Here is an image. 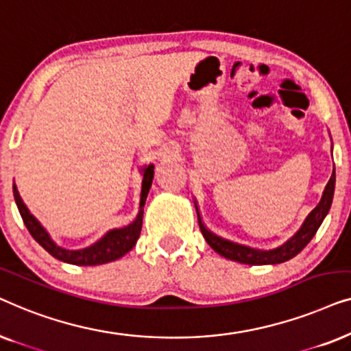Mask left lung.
<instances>
[{"label":"left lung","mask_w":351,"mask_h":351,"mask_svg":"<svg viewBox=\"0 0 351 351\" xmlns=\"http://www.w3.org/2000/svg\"><path fill=\"white\" fill-rule=\"evenodd\" d=\"M334 189H335V167L332 169V176L328 182V185L324 186L323 195H321L319 203L316 204V208L306 215L304 222L299 227V230L292 234L291 238H287L285 243L273 249H257L246 246V244H239L230 239H225L219 234L206 227L201 217L198 203L195 199V208L196 214H198V223L201 228V233L210 247L214 249L219 256H222L228 261H234L239 263H246V265H276V263L287 262L289 258L295 257L306 244L311 241V238L315 237V233L318 232L319 225L323 223L326 215H328L330 204H332L334 198Z\"/></svg>","instance_id":"1"}]
</instances>
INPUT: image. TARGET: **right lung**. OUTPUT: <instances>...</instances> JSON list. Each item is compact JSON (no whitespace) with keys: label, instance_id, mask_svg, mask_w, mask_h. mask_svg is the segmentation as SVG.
I'll list each match as a JSON object with an SVG mask.
<instances>
[{"label":"right lung","instance_id":"right-lung-1","mask_svg":"<svg viewBox=\"0 0 351 351\" xmlns=\"http://www.w3.org/2000/svg\"><path fill=\"white\" fill-rule=\"evenodd\" d=\"M141 172L142 189L141 201H138V213L136 215V219H134L131 223H128L126 227L108 230L102 238H99L97 241L90 244V246L83 249H65L59 246V244L51 238V234L47 233V230L43 227L40 220L28 210L25 203H23V199L21 198V195H19L16 184L12 185L14 199H16L19 213H21L23 223H25V227L28 232H30L33 239H35L41 247H45L52 257H56L57 261H62L65 263H71V265H102V263H108L121 258L124 254H128L134 246H136L137 239L141 237L143 206H145L148 191H150L153 174H155V166L145 165L141 169Z\"/></svg>","mask_w":351,"mask_h":351}]
</instances>
